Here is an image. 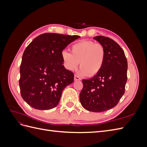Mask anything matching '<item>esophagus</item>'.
Wrapping results in <instances>:
<instances>
[{"label": "esophagus", "mask_w": 147, "mask_h": 147, "mask_svg": "<svg viewBox=\"0 0 147 147\" xmlns=\"http://www.w3.org/2000/svg\"><path fill=\"white\" fill-rule=\"evenodd\" d=\"M74 80L75 81H80V80H81V78L79 77L78 75H74Z\"/></svg>", "instance_id": "34e87169"}]
</instances>
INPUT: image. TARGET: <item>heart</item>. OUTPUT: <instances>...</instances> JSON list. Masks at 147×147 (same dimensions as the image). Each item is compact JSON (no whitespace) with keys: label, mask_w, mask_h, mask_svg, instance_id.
<instances>
[{"label":"heart","mask_w":147,"mask_h":147,"mask_svg":"<svg viewBox=\"0 0 147 147\" xmlns=\"http://www.w3.org/2000/svg\"><path fill=\"white\" fill-rule=\"evenodd\" d=\"M71 53L64 50L61 58L65 68L70 71L76 69L80 63V74L83 76L93 77L98 74L103 67L105 58L104 46L99 43L84 40L74 44Z\"/></svg>","instance_id":"heart-1"}]
</instances>
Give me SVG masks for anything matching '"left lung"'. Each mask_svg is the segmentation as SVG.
<instances>
[{"instance_id": "left-lung-1", "label": "left lung", "mask_w": 147, "mask_h": 147, "mask_svg": "<svg viewBox=\"0 0 147 147\" xmlns=\"http://www.w3.org/2000/svg\"><path fill=\"white\" fill-rule=\"evenodd\" d=\"M93 38L104 46L105 61L98 74L82 80L80 100L86 110L102 112L116 106L124 94L127 62L123 49L112 39L101 35Z\"/></svg>"}]
</instances>
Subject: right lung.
Masks as SVG:
<instances>
[{"instance_id": "add662e5", "label": "right lung", "mask_w": 147, "mask_h": 147, "mask_svg": "<svg viewBox=\"0 0 147 147\" xmlns=\"http://www.w3.org/2000/svg\"><path fill=\"white\" fill-rule=\"evenodd\" d=\"M78 38V35L45 33L26 48L19 84L22 97L30 107L45 110L59 104L64 89L74 79V74L63 65L61 52Z\"/></svg>"}]
</instances>
